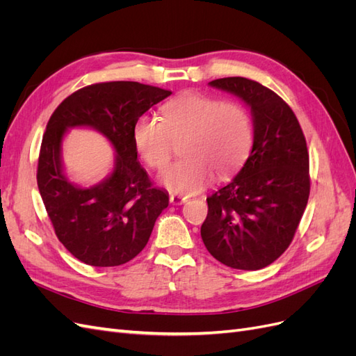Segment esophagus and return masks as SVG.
Wrapping results in <instances>:
<instances>
[{
  "label": "esophagus",
  "mask_w": 356,
  "mask_h": 356,
  "mask_svg": "<svg viewBox=\"0 0 356 356\" xmlns=\"http://www.w3.org/2000/svg\"><path fill=\"white\" fill-rule=\"evenodd\" d=\"M169 200H170L172 204H182V203L187 202V197H182V196H178V195H172L169 197Z\"/></svg>",
  "instance_id": "esophagus-1"
}]
</instances>
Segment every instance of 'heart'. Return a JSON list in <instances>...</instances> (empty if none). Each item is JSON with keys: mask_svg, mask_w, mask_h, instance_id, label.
Returning a JSON list of instances; mask_svg holds the SVG:
<instances>
[{"mask_svg": "<svg viewBox=\"0 0 356 356\" xmlns=\"http://www.w3.org/2000/svg\"><path fill=\"white\" fill-rule=\"evenodd\" d=\"M134 145L145 163L161 170L179 143L181 160L160 177L161 184L177 195L199 193L213 178L238 170L252 145V122L242 105L221 102L209 95L186 92L166 102L161 118L138 117Z\"/></svg>", "mask_w": 356, "mask_h": 356, "instance_id": "obj_1", "label": "heart"}]
</instances>
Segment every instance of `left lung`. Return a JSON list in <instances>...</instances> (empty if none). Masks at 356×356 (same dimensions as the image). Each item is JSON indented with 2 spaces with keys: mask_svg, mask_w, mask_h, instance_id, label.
I'll use <instances>...</instances> for the list:
<instances>
[{
  "mask_svg": "<svg viewBox=\"0 0 356 356\" xmlns=\"http://www.w3.org/2000/svg\"><path fill=\"white\" fill-rule=\"evenodd\" d=\"M209 86L250 106L254 143L239 174L207 199L202 241L220 263L260 270L285 252L306 209V138L289 105L266 86L243 77L218 79Z\"/></svg>",
  "mask_w": 356,
  "mask_h": 356,
  "instance_id": "8db88e82",
  "label": "left lung"
}]
</instances>
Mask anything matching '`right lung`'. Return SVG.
Instances as JSON below:
<instances>
[{
	"label": "right lung",
	"mask_w": 356,
	"mask_h": 356,
	"mask_svg": "<svg viewBox=\"0 0 356 356\" xmlns=\"http://www.w3.org/2000/svg\"><path fill=\"white\" fill-rule=\"evenodd\" d=\"M170 93L138 81L96 83L70 95L51 114L37 182L58 239L77 260L95 267L131 261L168 208V193L153 187L138 161L132 131L138 117ZM72 127L95 128L116 149L113 172L99 185L77 186L63 172L61 139Z\"/></svg>",
	"instance_id": "right-lung-1"
}]
</instances>
